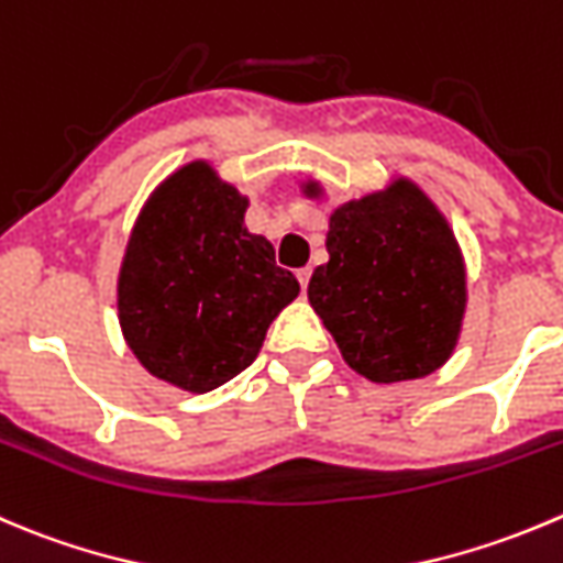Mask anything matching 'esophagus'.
<instances>
[{
	"label": "esophagus",
	"mask_w": 563,
	"mask_h": 563,
	"mask_svg": "<svg viewBox=\"0 0 563 563\" xmlns=\"http://www.w3.org/2000/svg\"><path fill=\"white\" fill-rule=\"evenodd\" d=\"M310 266H302V269H297V280L299 286H302V291H308V283H310Z\"/></svg>",
	"instance_id": "obj_1"
}]
</instances>
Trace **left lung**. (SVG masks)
<instances>
[{
  "label": "left lung",
  "mask_w": 563,
  "mask_h": 563,
  "mask_svg": "<svg viewBox=\"0 0 563 563\" xmlns=\"http://www.w3.org/2000/svg\"><path fill=\"white\" fill-rule=\"evenodd\" d=\"M305 195H321L319 184ZM327 253L308 299L357 374L418 379L451 357L467 302L465 264L445 217L412 181L398 178L332 211Z\"/></svg>",
  "instance_id": "8db88e82"
}]
</instances>
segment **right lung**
<instances>
[{"label":"right lung","instance_id":"1","mask_svg":"<svg viewBox=\"0 0 563 563\" xmlns=\"http://www.w3.org/2000/svg\"><path fill=\"white\" fill-rule=\"evenodd\" d=\"M247 198L206 162L173 173L136 217L118 280L125 343L154 376L209 393L242 374L275 316L299 294Z\"/></svg>","mask_w":563,"mask_h":563}]
</instances>
